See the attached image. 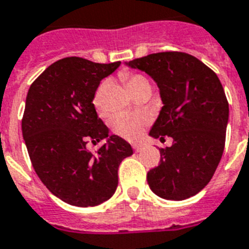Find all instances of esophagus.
Listing matches in <instances>:
<instances>
[{"label": "esophagus", "mask_w": 249, "mask_h": 249, "mask_svg": "<svg viewBox=\"0 0 249 249\" xmlns=\"http://www.w3.org/2000/svg\"><path fill=\"white\" fill-rule=\"evenodd\" d=\"M143 145L142 144H133V149H134L135 152H139V151H142Z\"/></svg>", "instance_id": "esophagus-1"}]
</instances>
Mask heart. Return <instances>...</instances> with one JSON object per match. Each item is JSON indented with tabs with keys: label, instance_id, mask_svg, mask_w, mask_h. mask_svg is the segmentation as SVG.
Listing matches in <instances>:
<instances>
[{
	"label": "heart",
	"instance_id": "b5f03b06",
	"mask_svg": "<svg viewBox=\"0 0 249 249\" xmlns=\"http://www.w3.org/2000/svg\"><path fill=\"white\" fill-rule=\"evenodd\" d=\"M123 80L125 82L128 89L131 93L135 89H139L142 87L149 86L148 80L141 74H123ZM151 87V86H149ZM107 89V82L101 83L100 87L97 88L94 96H93V106L100 114H105V93ZM147 125V119L142 116H134V115L121 114L114 119V130L116 134L121 135L123 138L129 141H135L142 135L144 126Z\"/></svg>",
	"mask_w": 249,
	"mask_h": 249
}]
</instances>
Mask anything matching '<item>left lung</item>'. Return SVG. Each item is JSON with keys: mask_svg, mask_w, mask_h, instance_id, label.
Masks as SVG:
<instances>
[{"mask_svg": "<svg viewBox=\"0 0 249 249\" xmlns=\"http://www.w3.org/2000/svg\"><path fill=\"white\" fill-rule=\"evenodd\" d=\"M125 65L148 74L159 87L163 106L149 135L173 138L147 174L151 191L171 201L193 197L210 183L224 152L229 104L219 78L184 52H159Z\"/></svg>", "mask_w": 249, "mask_h": 249, "instance_id": "left-lung-1", "label": "left lung"}]
</instances>
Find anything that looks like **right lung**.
Returning a JSON list of instances; mask_svg holds the SVG:
<instances>
[{"label": "right lung", "mask_w": 249, "mask_h": 249, "mask_svg": "<svg viewBox=\"0 0 249 249\" xmlns=\"http://www.w3.org/2000/svg\"><path fill=\"white\" fill-rule=\"evenodd\" d=\"M121 62L66 57L48 66L26 94L21 130L34 170L52 195L78 207L101 205L118 188V169L133 148L110 135L93 96ZM107 141L96 153L85 145Z\"/></svg>", "instance_id": "obj_1"}]
</instances>
